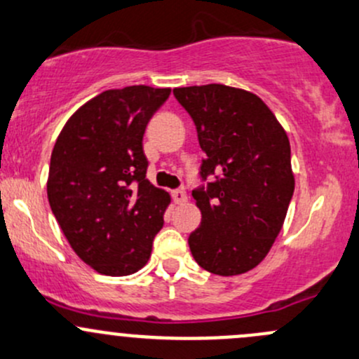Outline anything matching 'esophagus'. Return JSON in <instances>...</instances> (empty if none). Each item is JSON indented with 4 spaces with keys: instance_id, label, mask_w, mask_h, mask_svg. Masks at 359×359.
<instances>
[{
    "instance_id": "1",
    "label": "esophagus",
    "mask_w": 359,
    "mask_h": 359,
    "mask_svg": "<svg viewBox=\"0 0 359 359\" xmlns=\"http://www.w3.org/2000/svg\"><path fill=\"white\" fill-rule=\"evenodd\" d=\"M172 198H173V201L177 203V205H184V203H187V194H186V191H182V189L173 191Z\"/></svg>"
}]
</instances>
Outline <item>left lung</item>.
I'll use <instances>...</instances> for the list:
<instances>
[{
  "label": "left lung",
  "instance_id": "obj_1",
  "mask_svg": "<svg viewBox=\"0 0 359 359\" xmlns=\"http://www.w3.org/2000/svg\"><path fill=\"white\" fill-rule=\"evenodd\" d=\"M205 151L192 191L201 225L189 248L201 269L230 277L255 269L273 246L294 194L289 137L256 94L224 84L173 89Z\"/></svg>",
  "mask_w": 359,
  "mask_h": 359
}]
</instances>
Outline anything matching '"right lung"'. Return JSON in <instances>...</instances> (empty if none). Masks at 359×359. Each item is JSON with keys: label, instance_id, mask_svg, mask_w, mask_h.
<instances>
[{"label": "right lung", "instance_id": "right-lung-1", "mask_svg": "<svg viewBox=\"0 0 359 359\" xmlns=\"http://www.w3.org/2000/svg\"><path fill=\"white\" fill-rule=\"evenodd\" d=\"M170 89L129 86L82 104L51 153L48 199L72 249L100 273L122 277L148 263L168 192L146 179L142 137Z\"/></svg>", "mask_w": 359, "mask_h": 359}]
</instances>
